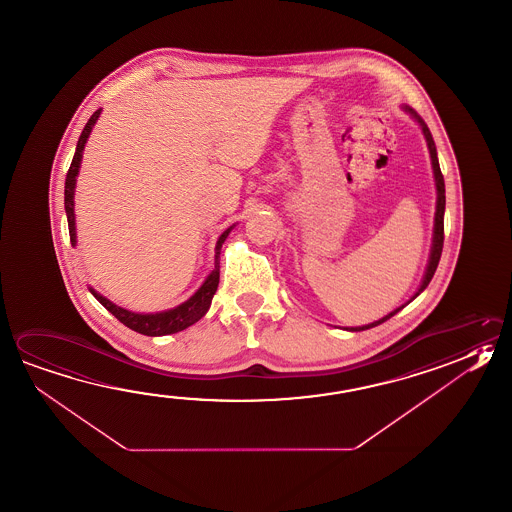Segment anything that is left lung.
<instances>
[{"label": "left lung", "mask_w": 512, "mask_h": 512, "mask_svg": "<svg viewBox=\"0 0 512 512\" xmlns=\"http://www.w3.org/2000/svg\"><path fill=\"white\" fill-rule=\"evenodd\" d=\"M405 110H407L411 116L415 117L416 121H418L420 126H422V132H424L425 141H427V146H429L431 161H433L434 181H436V190H438V201H436V217H434L433 250H431L429 266H427V271H425L424 282H422L420 290H418V293H416V295H420V293H422V291L427 288V284L431 282V279H433L434 271H436V268H438V262H440V257H442V248H444L445 184L444 175H442L440 164H438V157H436V146H434L433 135H431L429 128H427V125H425L424 119L418 116L413 108L405 107ZM415 297H413V299H415ZM396 311H400V308L396 309ZM396 311L389 313V315H386L384 319H380L377 320V322H373V324H369V326H362V328H351V331H362V329L375 328V326H378V324H382V322H386V320L391 319V317L395 315Z\"/></svg>", "instance_id": "obj_1"}]
</instances>
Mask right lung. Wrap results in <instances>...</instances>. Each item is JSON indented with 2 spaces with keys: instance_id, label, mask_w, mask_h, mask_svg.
Here are the masks:
<instances>
[{
  "instance_id": "1",
  "label": "right lung",
  "mask_w": 512,
  "mask_h": 512,
  "mask_svg": "<svg viewBox=\"0 0 512 512\" xmlns=\"http://www.w3.org/2000/svg\"><path fill=\"white\" fill-rule=\"evenodd\" d=\"M101 114V108L96 110L92 117L88 119L87 125L83 128V132L79 135L78 146H76V154L68 168L67 179H65V212H67L68 233H70V242L72 246L76 244V222H74V188H76V175L79 172V163H81V155H83V148L87 143L88 135L92 132V126L96 125L97 117ZM232 230V228H230ZM230 230L222 233L215 246V268L212 273L208 275V279L204 280L203 286L197 290L192 299L186 300L181 306H177L170 311H163V313H155V315H141V313H132L126 309L119 308L116 304H112L110 300L101 297L97 291H92V295L96 297L105 308L116 317L119 322H123L126 328L134 329L141 335H148V337H161V335H172L177 331H183L195 324L197 320L204 317V313L210 308L212 304L213 295L219 286V255H221L222 242L226 241Z\"/></svg>"
}]
</instances>
